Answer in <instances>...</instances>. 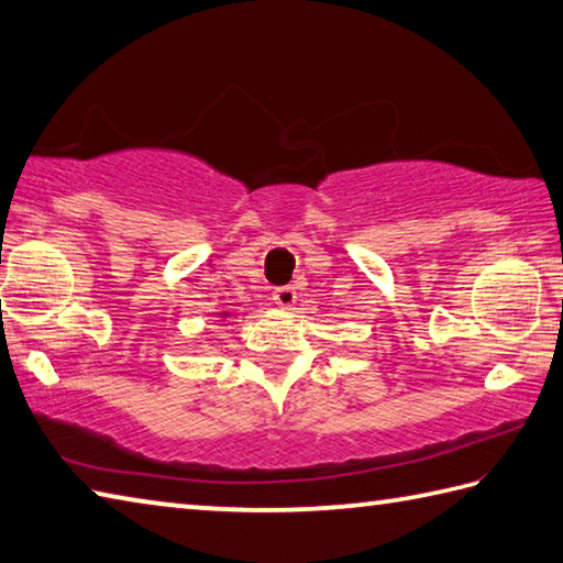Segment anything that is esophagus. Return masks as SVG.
Returning a JSON list of instances; mask_svg holds the SVG:
<instances>
[{
    "label": "esophagus",
    "instance_id": "esophagus-1",
    "mask_svg": "<svg viewBox=\"0 0 563 563\" xmlns=\"http://www.w3.org/2000/svg\"><path fill=\"white\" fill-rule=\"evenodd\" d=\"M273 300L280 307V310H290L297 300V292H295V288H290V285H280V288L273 290Z\"/></svg>",
    "mask_w": 563,
    "mask_h": 563
}]
</instances>
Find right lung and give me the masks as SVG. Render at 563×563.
I'll list each match as a JSON object with an SVG mask.
<instances>
[{
    "label": "right lung",
    "instance_id": "right-lung-1",
    "mask_svg": "<svg viewBox=\"0 0 563 563\" xmlns=\"http://www.w3.org/2000/svg\"><path fill=\"white\" fill-rule=\"evenodd\" d=\"M219 314V322H224L227 324V317H229V312H217Z\"/></svg>",
    "mask_w": 563,
    "mask_h": 563
}]
</instances>
